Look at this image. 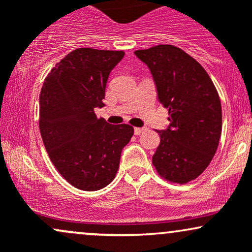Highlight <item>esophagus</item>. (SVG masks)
<instances>
[{
  "label": "esophagus",
  "mask_w": 252,
  "mask_h": 252,
  "mask_svg": "<svg viewBox=\"0 0 252 252\" xmlns=\"http://www.w3.org/2000/svg\"><path fill=\"white\" fill-rule=\"evenodd\" d=\"M134 131H135V135H141V134H143L144 131H146V129H144V128H135Z\"/></svg>",
  "instance_id": "obj_1"
}]
</instances>
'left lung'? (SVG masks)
Returning a JSON list of instances; mask_svg holds the SVG:
<instances>
[{
    "instance_id": "1",
    "label": "left lung",
    "mask_w": 252,
    "mask_h": 252,
    "mask_svg": "<svg viewBox=\"0 0 252 252\" xmlns=\"http://www.w3.org/2000/svg\"><path fill=\"white\" fill-rule=\"evenodd\" d=\"M150 68L169 128L158 131V174L173 184L195 180L209 167L221 136V104L215 84L194 58L173 45L135 52Z\"/></svg>"
}]
</instances>
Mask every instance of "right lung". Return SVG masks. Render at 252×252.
<instances>
[{
  "mask_svg": "<svg viewBox=\"0 0 252 252\" xmlns=\"http://www.w3.org/2000/svg\"><path fill=\"white\" fill-rule=\"evenodd\" d=\"M123 51L77 48L51 70L40 94L39 126L52 163L72 186L104 189L115 179L121 153L134 135L129 124L106 123V82Z\"/></svg>",
  "mask_w": 252,
  "mask_h": 252,
  "instance_id": "right-lung-1",
  "label": "right lung"
}]
</instances>
